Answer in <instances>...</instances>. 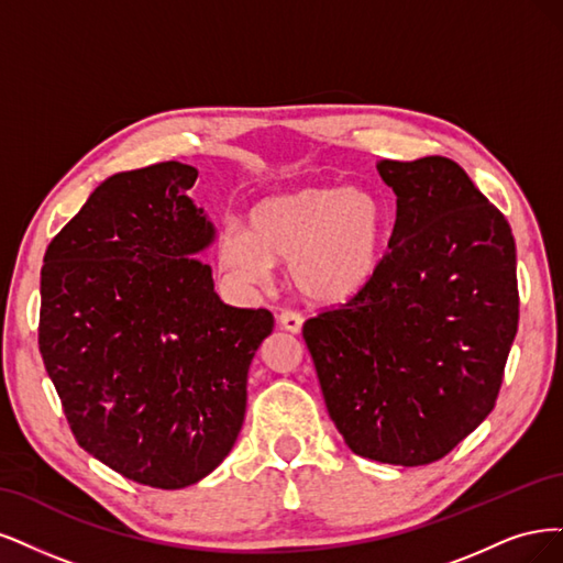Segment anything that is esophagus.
<instances>
[{"mask_svg": "<svg viewBox=\"0 0 563 563\" xmlns=\"http://www.w3.org/2000/svg\"><path fill=\"white\" fill-rule=\"evenodd\" d=\"M278 322H280L283 330L297 334V332H301L303 316L299 311H292V308H285V311H280V316H278Z\"/></svg>", "mask_w": 563, "mask_h": 563, "instance_id": "34e87169", "label": "esophagus"}]
</instances>
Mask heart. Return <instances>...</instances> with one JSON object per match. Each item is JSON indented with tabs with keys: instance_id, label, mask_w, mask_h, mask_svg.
I'll return each instance as SVG.
<instances>
[{
	"instance_id": "1",
	"label": "heart",
	"mask_w": 563,
	"mask_h": 563,
	"mask_svg": "<svg viewBox=\"0 0 563 563\" xmlns=\"http://www.w3.org/2000/svg\"><path fill=\"white\" fill-rule=\"evenodd\" d=\"M388 217L367 189L303 187L250 210V231L227 224L217 239L220 264L243 283L266 285L274 260L306 297L341 301L369 280L384 250Z\"/></svg>"
}]
</instances>
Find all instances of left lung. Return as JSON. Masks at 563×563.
<instances>
[{
    "label": "left lung",
    "instance_id": "left-lung-1",
    "mask_svg": "<svg viewBox=\"0 0 563 563\" xmlns=\"http://www.w3.org/2000/svg\"><path fill=\"white\" fill-rule=\"evenodd\" d=\"M376 168L397 196L386 255L301 334L343 442L413 467L444 459L496 405L519 324L517 250L456 161Z\"/></svg>",
    "mask_w": 563,
    "mask_h": 563
}]
</instances>
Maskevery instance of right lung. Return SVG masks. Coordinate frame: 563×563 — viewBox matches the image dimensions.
<instances>
[{"label": "right lung", "instance_id": "1", "mask_svg": "<svg viewBox=\"0 0 563 563\" xmlns=\"http://www.w3.org/2000/svg\"><path fill=\"white\" fill-rule=\"evenodd\" d=\"M177 161L119 173L46 247L40 353L69 430L125 479L185 488L239 438L266 308L214 295L212 224Z\"/></svg>", "mask_w": 563, "mask_h": 563}]
</instances>
